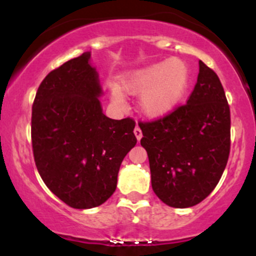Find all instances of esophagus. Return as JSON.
<instances>
[{
  "label": "esophagus",
  "instance_id": "obj_1",
  "mask_svg": "<svg viewBox=\"0 0 256 256\" xmlns=\"http://www.w3.org/2000/svg\"><path fill=\"white\" fill-rule=\"evenodd\" d=\"M134 134H135L136 138H138V140L140 141L141 138H142V131H141V128H138V126H136V128H134Z\"/></svg>",
  "mask_w": 256,
  "mask_h": 256
}]
</instances>
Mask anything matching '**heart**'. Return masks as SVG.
<instances>
[{
    "label": "heart",
    "instance_id": "1",
    "mask_svg": "<svg viewBox=\"0 0 256 256\" xmlns=\"http://www.w3.org/2000/svg\"><path fill=\"white\" fill-rule=\"evenodd\" d=\"M190 85V70L184 62L168 59L135 72L124 80V88L131 94H142L140 109L150 118H160L177 106ZM112 98L121 102L118 88H112Z\"/></svg>",
    "mask_w": 256,
    "mask_h": 256
}]
</instances>
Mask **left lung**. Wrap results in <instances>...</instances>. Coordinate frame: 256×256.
<instances>
[{
	"mask_svg": "<svg viewBox=\"0 0 256 256\" xmlns=\"http://www.w3.org/2000/svg\"><path fill=\"white\" fill-rule=\"evenodd\" d=\"M138 126L157 197L174 208L206 200L218 184L230 152V109L216 72L200 60L187 102Z\"/></svg>",
	"mask_w": 256,
	"mask_h": 256,
	"instance_id": "1",
	"label": "left lung"
}]
</instances>
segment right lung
Instances as JSON below:
<instances>
[{
	"label": "right lung",
	"instance_id": "obj_1",
	"mask_svg": "<svg viewBox=\"0 0 256 256\" xmlns=\"http://www.w3.org/2000/svg\"><path fill=\"white\" fill-rule=\"evenodd\" d=\"M90 53L66 62L43 79L32 105V148L46 186L66 206L89 209L116 190L121 162L138 142L131 118L102 114Z\"/></svg>",
	"mask_w": 256,
	"mask_h": 256
}]
</instances>
